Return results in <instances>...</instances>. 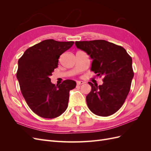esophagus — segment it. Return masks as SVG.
Masks as SVG:
<instances>
[{
	"label": "esophagus",
	"mask_w": 151,
	"mask_h": 151,
	"mask_svg": "<svg viewBox=\"0 0 151 151\" xmlns=\"http://www.w3.org/2000/svg\"><path fill=\"white\" fill-rule=\"evenodd\" d=\"M76 84H77V85H82V84H84V82H83V81H77Z\"/></svg>",
	"instance_id": "1"
}]
</instances>
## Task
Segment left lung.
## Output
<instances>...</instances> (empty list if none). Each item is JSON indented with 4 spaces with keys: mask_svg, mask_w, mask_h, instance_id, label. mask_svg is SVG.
I'll use <instances>...</instances> for the list:
<instances>
[{
    "mask_svg": "<svg viewBox=\"0 0 151 151\" xmlns=\"http://www.w3.org/2000/svg\"><path fill=\"white\" fill-rule=\"evenodd\" d=\"M93 60L91 70L103 77L102 85L89 82L91 92L86 102L90 110L101 116L116 113L124 103L134 77L132 59L125 48L103 40L76 42Z\"/></svg>",
    "mask_w": 151,
    "mask_h": 151,
    "instance_id": "left-lung-1",
    "label": "left lung"
}]
</instances>
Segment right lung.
Segmentation results:
<instances>
[{
  "label": "right lung",
  "instance_id": "right-lung-1",
  "mask_svg": "<svg viewBox=\"0 0 151 151\" xmlns=\"http://www.w3.org/2000/svg\"><path fill=\"white\" fill-rule=\"evenodd\" d=\"M74 43L43 40L27 49L18 60L16 77L21 93L31 110L41 117H58L68 106L69 91L76 83L67 79L55 86L50 77L58 67L59 57Z\"/></svg>",
  "mask_w": 151,
  "mask_h": 151
}]
</instances>
